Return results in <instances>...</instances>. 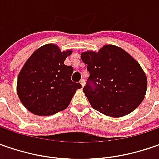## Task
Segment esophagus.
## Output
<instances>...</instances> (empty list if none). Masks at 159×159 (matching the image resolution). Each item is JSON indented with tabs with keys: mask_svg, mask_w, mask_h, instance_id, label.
<instances>
[{
	"mask_svg": "<svg viewBox=\"0 0 159 159\" xmlns=\"http://www.w3.org/2000/svg\"><path fill=\"white\" fill-rule=\"evenodd\" d=\"M80 83L81 84V86H82V88L84 87V85H85V80H80Z\"/></svg>",
	"mask_w": 159,
	"mask_h": 159,
	"instance_id": "34e87169",
	"label": "esophagus"
}]
</instances>
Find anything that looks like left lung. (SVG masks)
I'll return each instance as SVG.
<instances>
[{
	"label": "left lung",
	"instance_id": "8db88e82",
	"mask_svg": "<svg viewBox=\"0 0 159 159\" xmlns=\"http://www.w3.org/2000/svg\"><path fill=\"white\" fill-rule=\"evenodd\" d=\"M89 77L83 92L92 108L119 118L132 112L143 102L147 78L140 64L119 47L105 45L98 52L81 54Z\"/></svg>",
	"mask_w": 159,
	"mask_h": 159
}]
</instances>
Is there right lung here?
Masks as SVG:
<instances>
[{"mask_svg": "<svg viewBox=\"0 0 159 159\" xmlns=\"http://www.w3.org/2000/svg\"><path fill=\"white\" fill-rule=\"evenodd\" d=\"M71 50L63 51L53 44L38 48L23 66L17 78L16 91L29 111L49 116L70 104L80 83L71 81L73 68L64 64Z\"/></svg>", "mask_w": 159, "mask_h": 159, "instance_id": "1", "label": "right lung"}]
</instances>
